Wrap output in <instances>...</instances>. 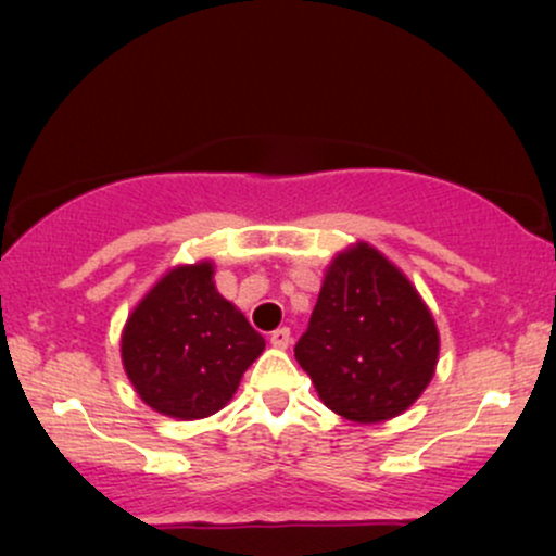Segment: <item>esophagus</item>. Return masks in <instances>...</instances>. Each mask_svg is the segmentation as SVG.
Masks as SVG:
<instances>
[{
  "instance_id": "34e87169",
  "label": "esophagus",
  "mask_w": 556,
  "mask_h": 556,
  "mask_svg": "<svg viewBox=\"0 0 556 556\" xmlns=\"http://www.w3.org/2000/svg\"><path fill=\"white\" fill-rule=\"evenodd\" d=\"M269 342L274 344V348H287V344H290V329L287 327H279V329H274L271 331V337H269Z\"/></svg>"
}]
</instances>
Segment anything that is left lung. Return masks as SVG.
I'll list each match as a JSON object with an SVG mask.
<instances>
[{"mask_svg":"<svg viewBox=\"0 0 556 556\" xmlns=\"http://www.w3.org/2000/svg\"><path fill=\"white\" fill-rule=\"evenodd\" d=\"M295 358L329 410L379 424L429 387L439 331L405 274L361 242L331 261Z\"/></svg>","mask_w":556,"mask_h":556,"instance_id":"left-lung-1","label":"left lung"}]
</instances>
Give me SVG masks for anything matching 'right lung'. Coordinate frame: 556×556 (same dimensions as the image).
Segmentation results:
<instances>
[{
    "mask_svg": "<svg viewBox=\"0 0 556 556\" xmlns=\"http://www.w3.org/2000/svg\"><path fill=\"white\" fill-rule=\"evenodd\" d=\"M264 337L214 287V266H177L138 303L123 331L127 379L146 405L180 420L232 400Z\"/></svg>",
    "mask_w": 556,
    "mask_h": 556,
    "instance_id": "right-lung-1",
    "label": "right lung"
}]
</instances>
